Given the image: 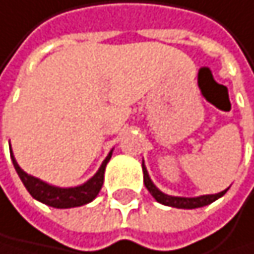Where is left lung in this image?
Here are the masks:
<instances>
[{"label":"left lung","instance_id":"1","mask_svg":"<svg viewBox=\"0 0 254 254\" xmlns=\"http://www.w3.org/2000/svg\"><path fill=\"white\" fill-rule=\"evenodd\" d=\"M142 174H144V185H146L147 191L152 194V197L157 201H160V203H163L166 206H172V208L194 209V208L206 206V205L212 203V201H216L217 198H220L223 194L228 191V189H225V191H222L219 194H209V195H200V197H174V195H168V194L161 192L160 189L152 183L144 163H142Z\"/></svg>","mask_w":254,"mask_h":254}]
</instances>
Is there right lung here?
<instances>
[{
	"label": "right lung",
	"mask_w": 254,
	"mask_h": 254,
	"mask_svg": "<svg viewBox=\"0 0 254 254\" xmlns=\"http://www.w3.org/2000/svg\"><path fill=\"white\" fill-rule=\"evenodd\" d=\"M112 152L113 150H110V153L107 155V158L101 164L99 171H97L86 183L76 186V188H57L53 185H48L40 180V178H35L32 175L26 174L18 166V163H16L13 153H10V157H12L13 168H15L16 174H18V177L21 178V182L26 186L29 194H31L35 200L42 201V203H45L48 206L63 209V208L82 206V205L90 203L91 200L96 198V195L99 194L101 188H102L105 166L112 158Z\"/></svg>",
	"instance_id": "right-lung-1"
}]
</instances>
